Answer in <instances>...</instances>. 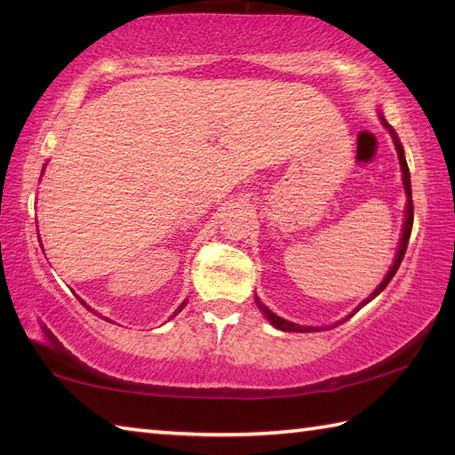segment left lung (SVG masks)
Instances as JSON below:
<instances>
[{"mask_svg":"<svg viewBox=\"0 0 455 455\" xmlns=\"http://www.w3.org/2000/svg\"><path fill=\"white\" fill-rule=\"evenodd\" d=\"M379 121L383 123V127L389 131V134L393 137L395 148H397V156H399V164H401V173H403V188H404V193H407V207H404L403 233H401V240H399L397 254H395V259H393V264H391V267H389V272H387V275L383 277V282L373 289V293H370V297L363 299V301H362L360 305H357L350 315H346V316L342 318V321H338V323H334V324H328V326H305V324H297V323H291V321H285V318L277 316L274 311H269V308H267L266 305H262V301H259L258 297H254V299H256V305H258L259 311H262V315L267 318L269 324L275 326L277 331H283V332H323V331H328V328H334V326H338V324H342V323H346V321H347V318H352L357 311H360L362 307H365L367 303L373 301V299H375L377 295H379L385 287L389 285V282L393 279V275L397 274V269H399V266H401V262H403V258H404V252H407V244H409L411 230H412V219H414V209H412V191H411V173H409L407 158H404V150H403V144H401V140H399V137H397V132H395V129L391 127V124H389L387 121H385V117H383L381 113H379Z\"/></svg>","mask_w":455,"mask_h":455,"instance_id":"1","label":"left lung"}]
</instances>
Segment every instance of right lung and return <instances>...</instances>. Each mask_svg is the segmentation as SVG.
<instances>
[{"instance_id":"obj_1","label":"right lung","mask_w":455,"mask_h":455,"mask_svg":"<svg viewBox=\"0 0 455 455\" xmlns=\"http://www.w3.org/2000/svg\"><path fill=\"white\" fill-rule=\"evenodd\" d=\"M43 172H44V168H43ZM78 301H80V303H82V305H84V307H85V308H88V311H92V313H95V315H98V316H101V315H100V313H98V311H93V308H92V307H90V305H85V301H84V299H80V297H78ZM186 305H188V301H183V303H181V305H180V307H178V311H176V313H173V316H176V315H178V313H180V311H181V308H183V307H186ZM101 318H105V321H108V323H111V321H109V318H108V316H101Z\"/></svg>"}]
</instances>
